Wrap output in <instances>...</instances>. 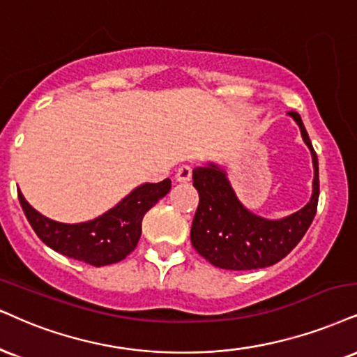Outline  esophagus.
I'll use <instances>...</instances> for the list:
<instances>
[{
  "mask_svg": "<svg viewBox=\"0 0 357 357\" xmlns=\"http://www.w3.org/2000/svg\"><path fill=\"white\" fill-rule=\"evenodd\" d=\"M175 180L180 183H187L192 180V169L188 165H182L175 174Z\"/></svg>",
  "mask_w": 357,
  "mask_h": 357,
  "instance_id": "esophagus-1",
  "label": "esophagus"
}]
</instances>
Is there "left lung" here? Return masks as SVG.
<instances>
[{
  "mask_svg": "<svg viewBox=\"0 0 357 357\" xmlns=\"http://www.w3.org/2000/svg\"><path fill=\"white\" fill-rule=\"evenodd\" d=\"M300 127L313 160V192L301 210L283 218H266L241 204L225 165L206 162L193 170L200 202L193 217L190 240L206 261L222 270H258L278 263L300 243L316 215L319 197L318 157L300 114L288 112Z\"/></svg>",
  "mask_w": 357,
  "mask_h": 357,
  "instance_id": "obj_1",
  "label": "left lung"
}]
</instances>
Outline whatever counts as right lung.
Instances as JSON below:
<instances>
[{
    "label": "right lung",
    "mask_w": 357,
    "mask_h": 357,
    "mask_svg": "<svg viewBox=\"0 0 357 357\" xmlns=\"http://www.w3.org/2000/svg\"><path fill=\"white\" fill-rule=\"evenodd\" d=\"M170 178L142 183L98 218L81 223H61L34 210L21 190L17 199L29 225L54 252L64 257L105 266L122 261L134 252L142 233L144 215L170 192Z\"/></svg>",
    "instance_id": "1"
}]
</instances>
